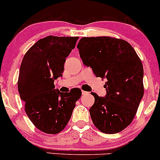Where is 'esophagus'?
I'll use <instances>...</instances> for the list:
<instances>
[{
    "instance_id": "34e87169",
    "label": "esophagus",
    "mask_w": 160,
    "mask_h": 160,
    "mask_svg": "<svg viewBox=\"0 0 160 160\" xmlns=\"http://www.w3.org/2000/svg\"><path fill=\"white\" fill-rule=\"evenodd\" d=\"M82 95H85V94H88V92H87V91H82Z\"/></svg>"
}]
</instances>
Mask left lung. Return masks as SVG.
Wrapping results in <instances>:
<instances>
[{
	"label": "left lung",
	"mask_w": 160,
	"mask_h": 160,
	"mask_svg": "<svg viewBox=\"0 0 160 160\" xmlns=\"http://www.w3.org/2000/svg\"><path fill=\"white\" fill-rule=\"evenodd\" d=\"M77 48L83 63L107 80L104 98L91 93L93 123L103 133L120 132L132 123L143 96L141 59L128 42L112 37L82 38Z\"/></svg>",
	"instance_id": "8db88e82"
}]
</instances>
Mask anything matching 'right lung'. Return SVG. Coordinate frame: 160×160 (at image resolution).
I'll list each match as a JSON object with an SVG mask.
<instances>
[{
  "instance_id": "obj_1",
  "label": "right lung",
  "mask_w": 160,
  "mask_h": 160,
  "mask_svg": "<svg viewBox=\"0 0 160 160\" xmlns=\"http://www.w3.org/2000/svg\"><path fill=\"white\" fill-rule=\"evenodd\" d=\"M78 37L48 36L40 39L23 57L18 78V91L27 116L37 128L55 134L70 119L81 90L62 94L53 82L62 76L66 58Z\"/></svg>"
}]
</instances>
